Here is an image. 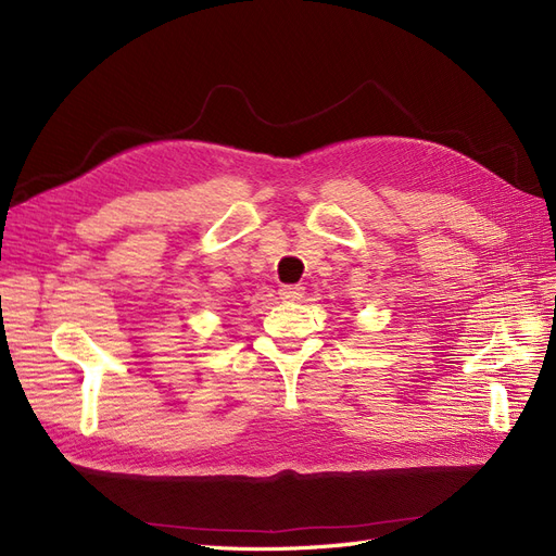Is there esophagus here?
<instances>
[{"mask_svg":"<svg viewBox=\"0 0 556 556\" xmlns=\"http://www.w3.org/2000/svg\"><path fill=\"white\" fill-rule=\"evenodd\" d=\"M278 294L285 301H299L301 296H304V288H301V285H280Z\"/></svg>","mask_w":556,"mask_h":556,"instance_id":"1","label":"esophagus"}]
</instances>
